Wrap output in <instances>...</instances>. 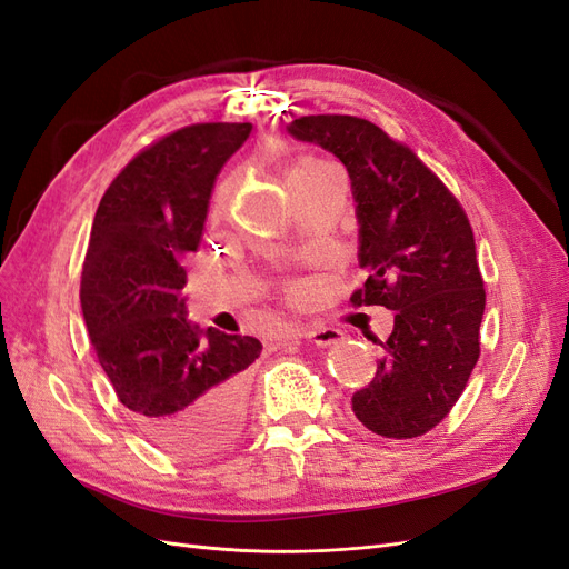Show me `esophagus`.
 Segmentation results:
<instances>
[{
	"instance_id": "obj_1",
	"label": "esophagus",
	"mask_w": 569,
	"mask_h": 569,
	"mask_svg": "<svg viewBox=\"0 0 569 569\" xmlns=\"http://www.w3.org/2000/svg\"><path fill=\"white\" fill-rule=\"evenodd\" d=\"M295 339H303L308 343H316V347H332V343H339L343 335L335 327H311V330H291L280 335L274 339V347H287Z\"/></svg>"
}]
</instances>
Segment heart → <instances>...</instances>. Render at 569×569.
<instances>
[{"label":"heart","mask_w":569,"mask_h":569,"mask_svg":"<svg viewBox=\"0 0 569 569\" xmlns=\"http://www.w3.org/2000/svg\"><path fill=\"white\" fill-rule=\"evenodd\" d=\"M327 166H330V163L308 159V161H301V163H297L295 168H291L289 176H316L318 170H322V168H327Z\"/></svg>","instance_id":"heart-1"}]
</instances>
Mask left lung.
<instances>
[{
	"label": "left lung",
	"mask_w": 569,
	"mask_h": 569,
	"mask_svg": "<svg viewBox=\"0 0 569 569\" xmlns=\"http://www.w3.org/2000/svg\"><path fill=\"white\" fill-rule=\"evenodd\" d=\"M287 132L347 166L358 220V266L368 272L356 306L393 311L370 387L353 412L370 432L412 439L449 412L479 358L485 316L475 237L456 197L408 147L370 120L303 116Z\"/></svg>",
	"instance_id": "obj_1"
}]
</instances>
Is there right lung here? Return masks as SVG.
I'll use <instances>...</instances> for the list:
<instances>
[{
  "instance_id": "add662e5",
  "label": "right lung",
  "mask_w": 569,
  "mask_h": 569,
  "mask_svg": "<svg viewBox=\"0 0 569 569\" xmlns=\"http://www.w3.org/2000/svg\"><path fill=\"white\" fill-rule=\"evenodd\" d=\"M251 123L189 126L134 157L101 197L82 266L92 347L134 425L180 458L242 435L256 337L187 318L184 256L197 251L220 168Z\"/></svg>"
}]
</instances>
